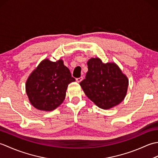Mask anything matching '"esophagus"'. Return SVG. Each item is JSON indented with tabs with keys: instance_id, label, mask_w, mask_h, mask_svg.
Wrapping results in <instances>:
<instances>
[{
	"instance_id": "esophagus-1",
	"label": "esophagus",
	"mask_w": 158,
	"mask_h": 158,
	"mask_svg": "<svg viewBox=\"0 0 158 158\" xmlns=\"http://www.w3.org/2000/svg\"><path fill=\"white\" fill-rule=\"evenodd\" d=\"M82 80H83V77H79V78H77V79H76V81L79 83V82H81V81H82Z\"/></svg>"
}]
</instances>
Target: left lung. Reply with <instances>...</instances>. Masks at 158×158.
Masks as SVG:
<instances>
[{
  "instance_id": "8db88e82",
  "label": "left lung",
  "mask_w": 158,
  "mask_h": 158,
  "mask_svg": "<svg viewBox=\"0 0 158 158\" xmlns=\"http://www.w3.org/2000/svg\"><path fill=\"white\" fill-rule=\"evenodd\" d=\"M85 79L79 83L85 95L102 109L122 102L126 96L128 79L114 62L103 63L98 58L88 62Z\"/></svg>"
}]
</instances>
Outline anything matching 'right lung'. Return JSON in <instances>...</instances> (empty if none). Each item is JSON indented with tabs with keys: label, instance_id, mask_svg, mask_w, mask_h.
Returning <instances> with one entry per match:
<instances>
[{
	"label": "right lung",
	"instance_id": "right-lung-1",
	"mask_svg": "<svg viewBox=\"0 0 158 158\" xmlns=\"http://www.w3.org/2000/svg\"><path fill=\"white\" fill-rule=\"evenodd\" d=\"M75 81L62 60L52 62L45 59L28 77L26 92L33 106L51 111L63 102L67 87Z\"/></svg>",
	"mask_w": 158,
	"mask_h": 158
}]
</instances>
